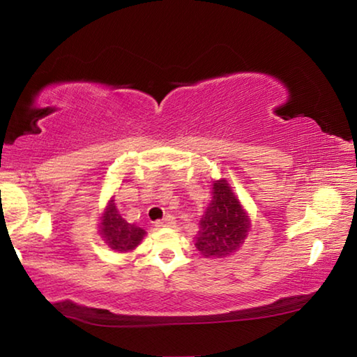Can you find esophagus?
<instances>
[{
  "mask_svg": "<svg viewBox=\"0 0 357 357\" xmlns=\"http://www.w3.org/2000/svg\"><path fill=\"white\" fill-rule=\"evenodd\" d=\"M172 225H174V217L173 215H165L164 219L162 220H157L155 223H154V227H157V228H162V227H172Z\"/></svg>",
  "mask_w": 357,
  "mask_h": 357,
  "instance_id": "obj_1",
  "label": "esophagus"
}]
</instances>
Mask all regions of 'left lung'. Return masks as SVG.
<instances>
[{
	"label": "left lung",
	"instance_id": "1",
	"mask_svg": "<svg viewBox=\"0 0 357 357\" xmlns=\"http://www.w3.org/2000/svg\"><path fill=\"white\" fill-rule=\"evenodd\" d=\"M211 195L193 241L204 258H225L243 247L252 227L250 215L225 178L213 181Z\"/></svg>",
	"mask_w": 357,
	"mask_h": 357
}]
</instances>
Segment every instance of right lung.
Masks as SVG:
<instances>
[{
	"mask_svg": "<svg viewBox=\"0 0 357 357\" xmlns=\"http://www.w3.org/2000/svg\"><path fill=\"white\" fill-rule=\"evenodd\" d=\"M98 228V233L104 244L110 250L118 253L135 250L146 234V231L137 223H129L119 214L113 197L107 202L104 211H102Z\"/></svg>",
	"mask_w": 357,
	"mask_h": 357,
	"instance_id": "right-lung-1",
	"label": "right lung"
}]
</instances>
